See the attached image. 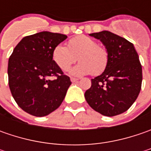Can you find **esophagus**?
I'll return each mask as SVG.
<instances>
[{"mask_svg": "<svg viewBox=\"0 0 151 151\" xmlns=\"http://www.w3.org/2000/svg\"><path fill=\"white\" fill-rule=\"evenodd\" d=\"M70 81H71V82H76V81H78V79L71 77V78H70Z\"/></svg>", "mask_w": 151, "mask_h": 151, "instance_id": "34e87169", "label": "esophagus"}]
</instances>
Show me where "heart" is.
Wrapping results in <instances>:
<instances>
[{
  "instance_id": "1",
  "label": "heart",
  "mask_w": 151,
  "mask_h": 151,
  "mask_svg": "<svg viewBox=\"0 0 151 151\" xmlns=\"http://www.w3.org/2000/svg\"><path fill=\"white\" fill-rule=\"evenodd\" d=\"M81 63L70 70L75 76L92 74L98 76L103 72L108 65L109 54L107 50L98 45L93 38L86 35H80L68 41V47L64 44L55 46L52 58L55 64L63 71H66L76 61Z\"/></svg>"
}]
</instances>
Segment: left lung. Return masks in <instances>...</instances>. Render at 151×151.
Wrapping results in <instances>:
<instances>
[{
	"label": "left lung",
	"mask_w": 151,
	"mask_h": 151,
	"mask_svg": "<svg viewBox=\"0 0 151 151\" xmlns=\"http://www.w3.org/2000/svg\"><path fill=\"white\" fill-rule=\"evenodd\" d=\"M100 39L109 54L108 65L101 75L91 79L85 92L87 103L104 116L124 113L135 101L142 84V66L134 45L123 37L101 31L91 33Z\"/></svg>",
	"instance_id": "1"
}]
</instances>
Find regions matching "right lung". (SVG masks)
<instances>
[{
  "mask_svg": "<svg viewBox=\"0 0 151 151\" xmlns=\"http://www.w3.org/2000/svg\"><path fill=\"white\" fill-rule=\"evenodd\" d=\"M67 36L41 32L26 36L15 47L8 61V83L17 105L26 113L44 117L60 106L70 79L55 64L52 53ZM50 76L55 77L51 81Z\"/></svg>",
  "mask_w": 151,
  "mask_h": 151,
  "instance_id": "right-lung-1",
  "label": "right lung"
}]
</instances>
